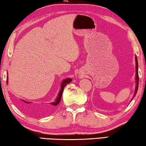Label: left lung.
Returning a JSON list of instances; mask_svg holds the SVG:
<instances>
[{"label":"left lung","mask_w":146,"mask_h":146,"mask_svg":"<svg viewBox=\"0 0 146 146\" xmlns=\"http://www.w3.org/2000/svg\"><path fill=\"white\" fill-rule=\"evenodd\" d=\"M135 62H136V65H135V70H136V74H135V80H136V86H135V93L134 95H133V97L131 98V100L133 98V97L136 95V94L137 93L138 91V60H137V56H135ZM131 100L130 102H131Z\"/></svg>","instance_id":"1"}]
</instances>
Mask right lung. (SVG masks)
Returning <instances> with one entry per match:
<instances>
[{"mask_svg": "<svg viewBox=\"0 0 146 146\" xmlns=\"http://www.w3.org/2000/svg\"><path fill=\"white\" fill-rule=\"evenodd\" d=\"M8 77L7 76V82L6 83L8 84ZM71 81H72V79L70 78H66V79H64V80L62 81L61 82V84H60V91H59V92L58 93V96L56 97V99L55 100V101L53 102H51L49 103V105L48 106H43V108H42V109L43 110H45V111H47V110H51V109H53V108L55 107L56 106H57L59 102H60V99H61V97H62V92H63V90H64V88H65V86L68 84L70 83ZM22 101H23V108H28L29 107L30 108V105L31 104L32 102H27V101L26 100H22Z\"/></svg>", "mask_w": 146, "mask_h": 146, "instance_id": "1", "label": "right lung"}]
</instances>
